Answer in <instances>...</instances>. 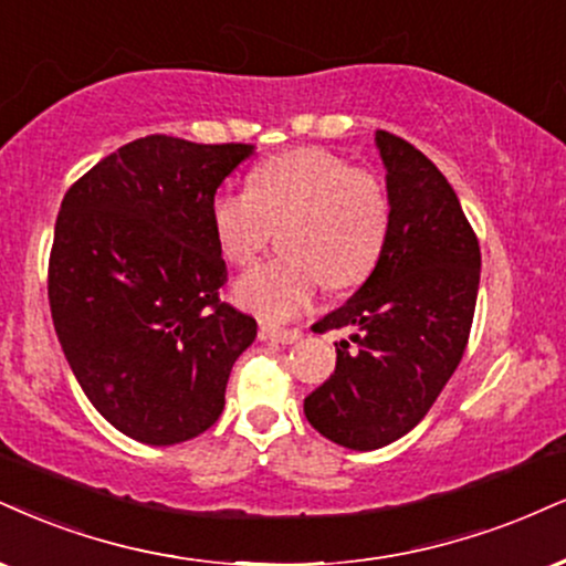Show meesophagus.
<instances>
[{"label":"esophagus","mask_w":566,"mask_h":566,"mask_svg":"<svg viewBox=\"0 0 566 566\" xmlns=\"http://www.w3.org/2000/svg\"><path fill=\"white\" fill-rule=\"evenodd\" d=\"M301 337H303L301 329H284V326H276V324H261V339L290 345V343H297Z\"/></svg>","instance_id":"34e87169"}]
</instances>
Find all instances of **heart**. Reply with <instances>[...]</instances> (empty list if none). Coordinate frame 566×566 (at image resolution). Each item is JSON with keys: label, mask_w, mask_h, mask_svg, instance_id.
<instances>
[{"label": "heart", "mask_w": 566, "mask_h": 566, "mask_svg": "<svg viewBox=\"0 0 566 566\" xmlns=\"http://www.w3.org/2000/svg\"><path fill=\"white\" fill-rule=\"evenodd\" d=\"M390 218L382 179L322 147L258 163L248 192H218L210 202L218 253L237 269L253 265L276 229L282 253L234 287L242 308L274 322L308 308L322 284L339 292L369 279Z\"/></svg>", "instance_id": "heart-1"}]
</instances>
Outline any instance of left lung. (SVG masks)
Returning <instances> with one entry per match:
<instances>
[{
	"instance_id": "left-lung-1",
	"label": "left lung",
	"mask_w": 566,
	"mask_h": 566,
	"mask_svg": "<svg viewBox=\"0 0 566 566\" xmlns=\"http://www.w3.org/2000/svg\"><path fill=\"white\" fill-rule=\"evenodd\" d=\"M390 234L356 295L313 332L353 326L335 374L305 398L313 430L353 451L390 446L424 419L464 356L480 287V242L438 166L377 132Z\"/></svg>"
}]
</instances>
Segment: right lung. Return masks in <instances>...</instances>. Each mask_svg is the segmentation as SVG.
Masks as SVG:
<instances>
[{"instance_id": "1", "label": "right lung", "mask_w": 566, "mask_h": 566, "mask_svg": "<svg viewBox=\"0 0 566 566\" xmlns=\"http://www.w3.org/2000/svg\"><path fill=\"white\" fill-rule=\"evenodd\" d=\"M253 145L149 134L67 189L50 253L54 332L92 406L118 432L174 446L223 411L253 316L223 303L210 202Z\"/></svg>"}]
</instances>
